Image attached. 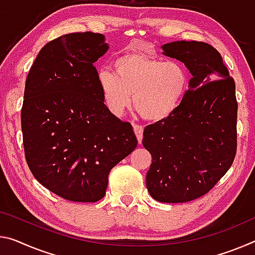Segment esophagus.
Masks as SVG:
<instances>
[{"label": "esophagus", "mask_w": 255, "mask_h": 255, "mask_svg": "<svg viewBox=\"0 0 255 255\" xmlns=\"http://www.w3.org/2000/svg\"><path fill=\"white\" fill-rule=\"evenodd\" d=\"M132 127H134V131H135V134H136L137 140H138V143L140 144V143H142V139H143L144 128L142 126H139V125H136V124L132 125Z\"/></svg>", "instance_id": "1"}]
</instances>
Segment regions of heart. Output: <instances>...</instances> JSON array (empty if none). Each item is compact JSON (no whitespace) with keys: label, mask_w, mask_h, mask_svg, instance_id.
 Listing matches in <instances>:
<instances>
[{"label":"heart","mask_w":255,"mask_h":255,"mask_svg":"<svg viewBox=\"0 0 255 255\" xmlns=\"http://www.w3.org/2000/svg\"><path fill=\"white\" fill-rule=\"evenodd\" d=\"M113 71L96 75L109 112L120 117L132 104L142 118L160 121L175 112L189 87V72L178 61H163L142 53H125L112 63Z\"/></svg>","instance_id":"b5f03b06"}]
</instances>
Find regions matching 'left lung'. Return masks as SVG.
<instances>
[{"mask_svg": "<svg viewBox=\"0 0 255 255\" xmlns=\"http://www.w3.org/2000/svg\"><path fill=\"white\" fill-rule=\"evenodd\" d=\"M161 48L183 62L192 78L178 109L145 128L142 143L152 155L146 187L156 201L184 203L207 194L235 159V82L207 43L176 40Z\"/></svg>", "mask_w": 255, "mask_h": 255, "instance_id": "8db88e82", "label": "left lung"}]
</instances>
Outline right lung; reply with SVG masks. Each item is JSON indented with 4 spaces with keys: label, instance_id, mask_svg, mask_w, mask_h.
<instances>
[{
    "label": "right lung",
    "instance_id": "1",
    "mask_svg": "<svg viewBox=\"0 0 255 255\" xmlns=\"http://www.w3.org/2000/svg\"><path fill=\"white\" fill-rule=\"evenodd\" d=\"M109 50L102 34L48 42L27 76L21 109L28 167L44 187L74 202L106 195L111 169L134 151L129 123L109 112L93 63Z\"/></svg>",
    "mask_w": 255,
    "mask_h": 255
}]
</instances>
